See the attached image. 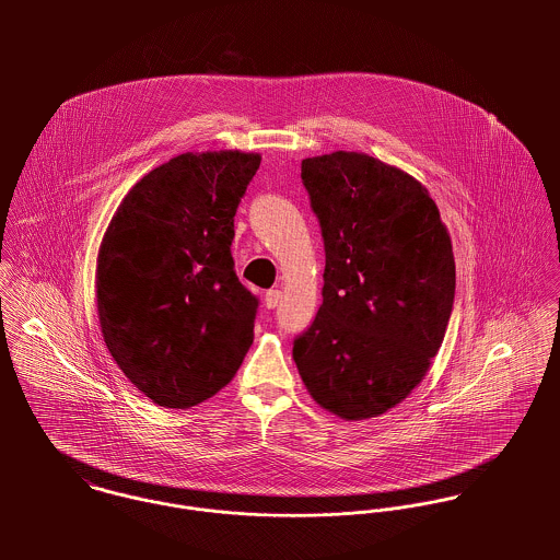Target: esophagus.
Wrapping results in <instances>:
<instances>
[{"instance_id":"obj_1","label":"esophagus","mask_w":560,"mask_h":560,"mask_svg":"<svg viewBox=\"0 0 560 560\" xmlns=\"http://www.w3.org/2000/svg\"><path fill=\"white\" fill-rule=\"evenodd\" d=\"M280 300H282V293L278 291V289H271V291H267L265 293V306L271 311V308H276L278 304H280Z\"/></svg>"}]
</instances>
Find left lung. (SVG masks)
<instances>
[{"label":"left lung","instance_id":"1","mask_svg":"<svg viewBox=\"0 0 560 560\" xmlns=\"http://www.w3.org/2000/svg\"><path fill=\"white\" fill-rule=\"evenodd\" d=\"M302 180L325 271L293 360L323 409L375 418L407 399L442 347L455 300L451 235L420 180L366 153L308 158Z\"/></svg>","mask_w":560,"mask_h":560}]
</instances>
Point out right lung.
Returning a JSON list of instances; mask_svg holds the SVG:
<instances>
[{
  "label": "right lung",
  "mask_w": 560,
  "mask_h": 560,
  "mask_svg": "<svg viewBox=\"0 0 560 560\" xmlns=\"http://www.w3.org/2000/svg\"><path fill=\"white\" fill-rule=\"evenodd\" d=\"M258 153H183L118 205L96 258L103 340L153 402L187 409L220 393L254 340L258 300L231 243Z\"/></svg>",
  "instance_id": "add662e5"
}]
</instances>
